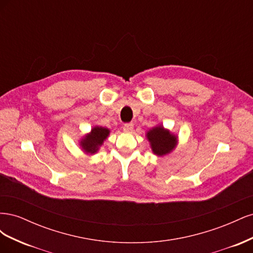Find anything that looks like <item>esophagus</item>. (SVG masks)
<instances>
[{
    "mask_svg": "<svg viewBox=\"0 0 253 253\" xmlns=\"http://www.w3.org/2000/svg\"><path fill=\"white\" fill-rule=\"evenodd\" d=\"M133 127H134V125L133 124H126L124 126V131L126 133H131L133 131Z\"/></svg>",
    "mask_w": 253,
    "mask_h": 253,
    "instance_id": "obj_1",
    "label": "esophagus"
}]
</instances>
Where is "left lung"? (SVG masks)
Here are the masks:
<instances>
[{"instance_id": "1", "label": "left lung", "mask_w": 253, "mask_h": 253, "mask_svg": "<svg viewBox=\"0 0 253 253\" xmlns=\"http://www.w3.org/2000/svg\"><path fill=\"white\" fill-rule=\"evenodd\" d=\"M145 137L150 143L153 154L158 157L169 155L178 144L177 134L172 133L162 124L150 128L145 133Z\"/></svg>"}]
</instances>
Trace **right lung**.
I'll use <instances>...</instances> for the list:
<instances>
[{
  "instance_id": "obj_1",
  "label": "right lung",
  "mask_w": 253,
  "mask_h": 253,
  "mask_svg": "<svg viewBox=\"0 0 253 253\" xmlns=\"http://www.w3.org/2000/svg\"><path fill=\"white\" fill-rule=\"evenodd\" d=\"M111 129L100 126H94L90 131L84 134L79 140V147L83 153L94 155L100 150L103 142L108 139Z\"/></svg>"
}]
</instances>
